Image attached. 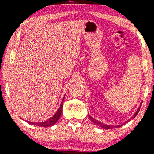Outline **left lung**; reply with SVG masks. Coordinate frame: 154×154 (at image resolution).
I'll return each instance as SVG.
<instances>
[{
	"label": "left lung",
	"instance_id": "obj_1",
	"mask_svg": "<svg viewBox=\"0 0 154 154\" xmlns=\"http://www.w3.org/2000/svg\"><path fill=\"white\" fill-rule=\"evenodd\" d=\"M140 108H141V104H140V107H139V108H138L136 112L134 113V114L133 116H132V117L130 118V119H128V121H126L125 122V123H122V124H120V125H106V124L103 123H102V122L97 121L96 119H94L93 118H92V116H90V115L88 116H89V119H90V120H91L92 122H93V123H94V124H95V125H99V126H100V127H101L102 128H103V129H104V130L113 129V128H120V127H121V126H123V125H125V123H127L128 122H129L130 121H131L132 119H133L136 116L137 114L139 111H140Z\"/></svg>",
	"mask_w": 154,
	"mask_h": 154
}]
</instances>
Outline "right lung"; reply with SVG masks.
Segmentation results:
<instances>
[{"mask_svg":"<svg viewBox=\"0 0 154 154\" xmlns=\"http://www.w3.org/2000/svg\"><path fill=\"white\" fill-rule=\"evenodd\" d=\"M65 97V95H64ZM64 97L63 98L62 101V103H61L60 106L59 107L58 110L57 111V112L53 115V116L50 118V119H48V121H44V122H40V123H35V122H31V121H27V123L29 124H31V125H36V126H41V127H50V126L54 125V124L56 123V122L60 119V118L62 115V107H63V101L64 100Z\"/></svg>","mask_w":154,"mask_h":154,"instance_id":"right-lung-1","label":"right lung"}]
</instances>
